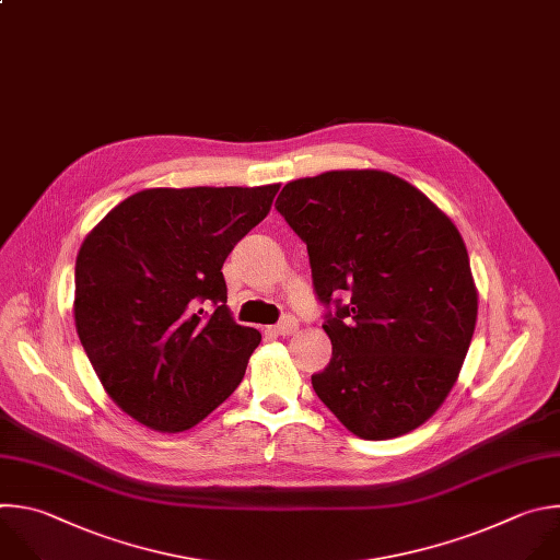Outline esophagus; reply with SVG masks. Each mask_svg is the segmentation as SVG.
<instances>
[{
    "mask_svg": "<svg viewBox=\"0 0 560 560\" xmlns=\"http://www.w3.org/2000/svg\"><path fill=\"white\" fill-rule=\"evenodd\" d=\"M298 326H300L298 317H293V315H284V317L276 324V332H280V335H291V332H295V330H298Z\"/></svg>",
    "mask_w": 560,
    "mask_h": 560,
    "instance_id": "34e87169",
    "label": "esophagus"
}]
</instances>
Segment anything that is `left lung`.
Masks as SVG:
<instances>
[{
    "mask_svg": "<svg viewBox=\"0 0 560 560\" xmlns=\"http://www.w3.org/2000/svg\"><path fill=\"white\" fill-rule=\"evenodd\" d=\"M278 213L306 245L330 364L313 390L353 434L421 425L457 382L477 322L470 258L453 220L377 170L291 180Z\"/></svg>",
    "mask_w": 560,
    "mask_h": 560,
    "instance_id": "1",
    "label": "left lung"
}]
</instances>
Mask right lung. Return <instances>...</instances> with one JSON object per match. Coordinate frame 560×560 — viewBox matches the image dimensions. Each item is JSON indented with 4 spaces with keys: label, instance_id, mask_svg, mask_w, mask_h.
Listing matches in <instances>:
<instances>
[{
    "label": "right lung",
    "instance_id": "add662e5",
    "mask_svg": "<svg viewBox=\"0 0 560 560\" xmlns=\"http://www.w3.org/2000/svg\"><path fill=\"white\" fill-rule=\"evenodd\" d=\"M280 185L145 189L112 209L74 267V324L103 388L161 430L196 425L243 382L260 332L222 276Z\"/></svg>",
    "mask_w": 560,
    "mask_h": 560
}]
</instances>
